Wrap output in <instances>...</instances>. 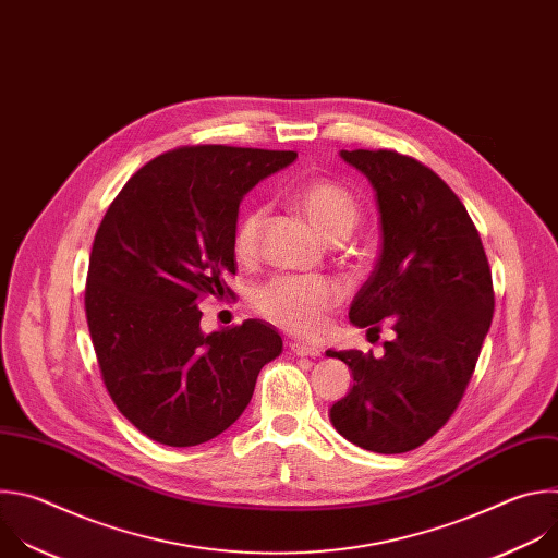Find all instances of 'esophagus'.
I'll use <instances>...</instances> for the list:
<instances>
[{"label": "esophagus", "instance_id": "obj_1", "mask_svg": "<svg viewBox=\"0 0 558 558\" xmlns=\"http://www.w3.org/2000/svg\"><path fill=\"white\" fill-rule=\"evenodd\" d=\"M290 352L294 356H320V348L316 345H307V343H290Z\"/></svg>", "mask_w": 558, "mask_h": 558}]
</instances>
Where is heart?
I'll use <instances>...</instances> for the list:
<instances>
[{
	"label": "heart",
	"mask_w": 558,
	"mask_h": 558,
	"mask_svg": "<svg viewBox=\"0 0 558 558\" xmlns=\"http://www.w3.org/2000/svg\"><path fill=\"white\" fill-rule=\"evenodd\" d=\"M296 206L310 225L325 238L350 235L359 219L354 195L333 182L316 180L296 191ZM266 221V208H248L233 231V251L238 259L248 262L259 251V235ZM341 288L325 277H275L253 292L255 310L277 327L314 337L325 325L327 314L341 303Z\"/></svg>",
	"instance_id": "heart-1"
}]
</instances>
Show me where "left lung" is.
<instances>
[{"label":"left lung","mask_w":558,"mask_h":558,"mask_svg":"<svg viewBox=\"0 0 558 558\" xmlns=\"http://www.w3.org/2000/svg\"><path fill=\"white\" fill-rule=\"evenodd\" d=\"M374 186L383 248L350 307L356 327L391 323L385 354L333 352L354 376L329 420L374 453L417 449L449 422L475 372L495 292L480 233L437 173L389 149L341 151Z\"/></svg>","instance_id":"8db88e82"}]
</instances>
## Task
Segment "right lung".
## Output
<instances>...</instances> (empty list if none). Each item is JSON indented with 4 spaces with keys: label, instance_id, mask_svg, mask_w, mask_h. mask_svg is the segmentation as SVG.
Here are the masks:
<instances>
[{
    "label": "right lung",
    "instance_id": "1",
    "mask_svg": "<svg viewBox=\"0 0 558 558\" xmlns=\"http://www.w3.org/2000/svg\"><path fill=\"white\" fill-rule=\"evenodd\" d=\"M294 151L193 145L138 169L96 231L85 316L102 383L149 439L195 447L248 407L283 350L259 318L204 333L199 303L231 292L242 197Z\"/></svg>",
    "mask_w": 558,
    "mask_h": 558
}]
</instances>
